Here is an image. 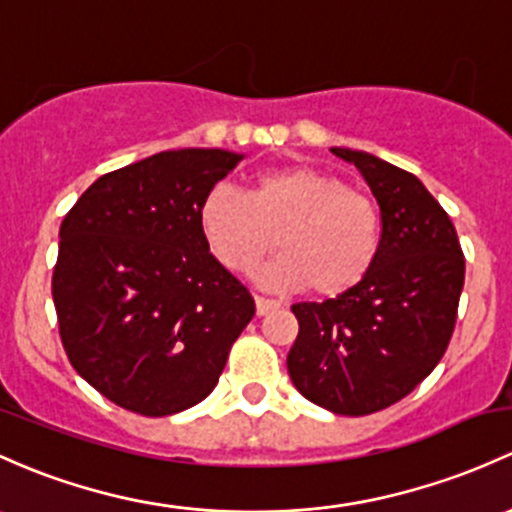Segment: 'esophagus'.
<instances>
[{
	"label": "esophagus",
	"mask_w": 512,
	"mask_h": 512,
	"mask_svg": "<svg viewBox=\"0 0 512 512\" xmlns=\"http://www.w3.org/2000/svg\"><path fill=\"white\" fill-rule=\"evenodd\" d=\"M255 306H257V316H267L272 311L279 309L277 299H267V297H255Z\"/></svg>",
	"instance_id": "34e87169"
}]
</instances>
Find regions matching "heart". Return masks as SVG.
Instances as JSON below:
<instances>
[{"label":"heart","mask_w":512,"mask_h":512,"mask_svg":"<svg viewBox=\"0 0 512 512\" xmlns=\"http://www.w3.org/2000/svg\"><path fill=\"white\" fill-rule=\"evenodd\" d=\"M198 223L228 270H255L279 245L284 255L267 267L265 282L279 289L311 287L324 299L360 287L380 252L373 198L304 164L262 171L250 196L228 184L213 186L198 208Z\"/></svg>","instance_id":"obj_1"}]
</instances>
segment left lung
Segmentation results:
<instances>
[{
  "instance_id": "obj_1",
  "label": "left lung",
  "mask_w": 512,
  "mask_h": 512,
  "mask_svg": "<svg viewBox=\"0 0 512 512\" xmlns=\"http://www.w3.org/2000/svg\"><path fill=\"white\" fill-rule=\"evenodd\" d=\"M353 161L380 206L373 272L343 297L299 301L287 355L301 395L328 412L363 417L395 405L437 368L451 341L466 260L454 223L417 176L368 152Z\"/></svg>"
}]
</instances>
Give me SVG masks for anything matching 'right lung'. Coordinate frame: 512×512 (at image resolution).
I'll return each mask as SVG.
<instances>
[{
  "label": "right lung",
  "instance_id": "obj_1",
  "mask_svg": "<svg viewBox=\"0 0 512 512\" xmlns=\"http://www.w3.org/2000/svg\"><path fill=\"white\" fill-rule=\"evenodd\" d=\"M242 157L171 149L100 176L61 223L58 333L80 378L122 410L166 417L206 400L255 299L211 255L206 193Z\"/></svg>",
  "mask_w": 512,
  "mask_h": 512
}]
</instances>
